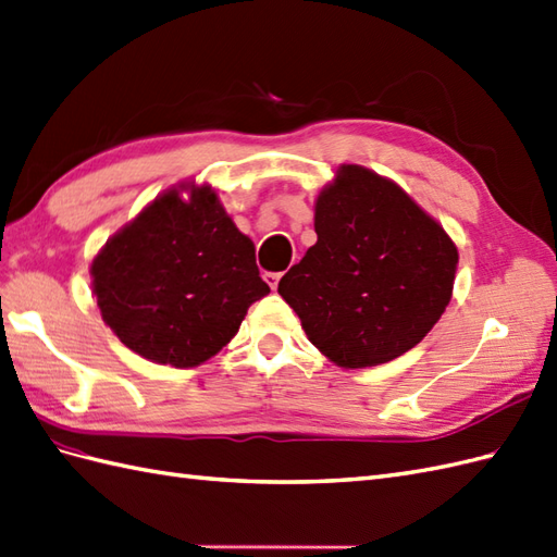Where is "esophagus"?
<instances>
[{
    "mask_svg": "<svg viewBox=\"0 0 557 557\" xmlns=\"http://www.w3.org/2000/svg\"><path fill=\"white\" fill-rule=\"evenodd\" d=\"M264 281L269 283V288H271V290H276V288H278V281H281V274H276V271H267V274H264Z\"/></svg>",
    "mask_w": 557,
    "mask_h": 557,
    "instance_id": "esophagus-1",
    "label": "esophagus"
}]
</instances>
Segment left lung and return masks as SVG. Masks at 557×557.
I'll return each mask as SVG.
<instances>
[{
  "label": "left lung",
  "instance_id": "1",
  "mask_svg": "<svg viewBox=\"0 0 557 557\" xmlns=\"http://www.w3.org/2000/svg\"><path fill=\"white\" fill-rule=\"evenodd\" d=\"M317 243L278 295L325 359L366 369L416 347L451 302L458 248L387 176L341 165L314 200Z\"/></svg>",
  "mask_w": 557,
  "mask_h": 557
}]
</instances>
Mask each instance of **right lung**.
Here are the masks:
<instances>
[{
    "mask_svg": "<svg viewBox=\"0 0 557 557\" xmlns=\"http://www.w3.org/2000/svg\"><path fill=\"white\" fill-rule=\"evenodd\" d=\"M103 323L139 357L194 369L238 333L269 293L255 243L210 184L188 180L156 196L106 240L89 267Z\"/></svg>",
    "mask_w": 557,
    "mask_h": 557,
    "instance_id": "right-lung-1",
    "label": "right lung"
}]
</instances>
